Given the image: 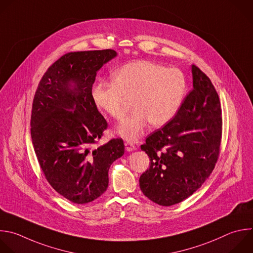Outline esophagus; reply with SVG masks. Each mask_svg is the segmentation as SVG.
<instances>
[{
    "label": "esophagus",
    "mask_w": 253,
    "mask_h": 253,
    "mask_svg": "<svg viewBox=\"0 0 253 253\" xmlns=\"http://www.w3.org/2000/svg\"><path fill=\"white\" fill-rule=\"evenodd\" d=\"M125 149L128 152H131V151L135 150V145L132 142H125Z\"/></svg>",
    "instance_id": "obj_1"
}]
</instances>
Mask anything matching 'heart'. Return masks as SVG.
I'll return each mask as SVG.
<instances>
[{"mask_svg": "<svg viewBox=\"0 0 253 253\" xmlns=\"http://www.w3.org/2000/svg\"><path fill=\"white\" fill-rule=\"evenodd\" d=\"M113 80H99L93 87L95 104L115 120L121 121L133 100L135 109L122 122L119 133L135 140L147 124L159 127L169 122L179 110L187 90V77L177 68L139 60L122 65Z\"/></svg>", "mask_w": 253, "mask_h": 253, "instance_id": "heart-1", "label": "heart"}]
</instances>
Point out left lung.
Masks as SVG:
<instances>
[{"instance_id":"left-lung-1","label":"left lung","mask_w":253,"mask_h":253,"mask_svg":"<svg viewBox=\"0 0 253 253\" xmlns=\"http://www.w3.org/2000/svg\"><path fill=\"white\" fill-rule=\"evenodd\" d=\"M193 89L175 117L141 145L150 158L140 177L142 193L169 207L199 190L213 171L222 134L221 106L211 79L195 64Z\"/></svg>"}]
</instances>
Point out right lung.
Returning a JSON list of instances; mask_svg holds the SVG:
<instances>
[{
	"mask_svg": "<svg viewBox=\"0 0 253 253\" xmlns=\"http://www.w3.org/2000/svg\"><path fill=\"white\" fill-rule=\"evenodd\" d=\"M113 49L71 51L42 77L31 116V135L49 185L71 203L99 198L108 188L111 164L123 156L121 138L98 145L108 124L92 97L96 72L116 56Z\"/></svg>",
	"mask_w": 253,
	"mask_h": 253,
	"instance_id": "obj_1",
	"label": "right lung"
}]
</instances>
